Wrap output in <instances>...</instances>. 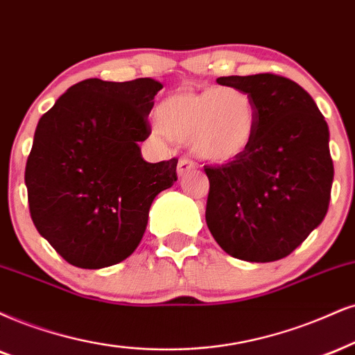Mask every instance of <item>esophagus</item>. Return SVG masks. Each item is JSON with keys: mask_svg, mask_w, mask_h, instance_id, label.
<instances>
[{"mask_svg": "<svg viewBox=\"0 0 355 355\" xmlns=\"http://www.w3.org/2000/svg\"><path fill=\"white\" fill-rule=\"evenodd\" d=\"M192 169H196V164L192 163L189 157L182 156L181 159H179V163H178V174H179V176H184V174H187Z\"/></svg>", "mask_w": 355, "mask_h": 355, "instance_id": "esophagus-1", "label": "esophagus"}]
</instances>
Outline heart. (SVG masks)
Returning a JSON list of instances; mask_svg holds the SVG:
<instances>
[{
	"label": "heart",
	"mask_w": 355,
	"mask_h": 355,
	"mask_svg": "<svg viewBox=\"0 0 355 355\" xmlns=\"http://www.w3.org/2000/svg\"><path fill=\"white\" fill-rule=\"evenodd\" d=\"M157 130L174 141H187L196 156L229 163L250 148L257 135L258 107L235 87L179 90L157 103Z\"/></svg>",
	"instance_id": "heart-1"
}]
</instances>
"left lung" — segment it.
Here are the masks:
<instances>
[{"mask_svg": "<svg viewBox=\"0 0 355 355\" xmlns=\"http://www.w3.org/2000/svg\"><path fill=\"white\" fill-rule=\"evenodd\" d=\"M258 107L247 151L204 166L209 178L205 222L229 255L266 263L288 257L324 218L334 164L329 130L311 95L277 73L218 77Z\"/></svg>", "mask_w": 355, "mask_h": 355, "instance_id": "8db88e82", "label": "left lung"}]
</instances>
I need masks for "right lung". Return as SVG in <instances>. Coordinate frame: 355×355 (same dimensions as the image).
<instances>
[{"label":"right lung","instance_id":"right-lung-1","mask_svg":"<svg viewBox=\"0 0 355 355\" xmlns=\"http://www.w3.org/2000/svg\"><path fill=\"white\" fill-rule=\"evenodd\" d=\"M150 77L87 78L39 120L26 163L29 212L67 263H120L141 242L153 200L178 181V159L146 163L138 143L151 133Z\"/></svg>","mask_w":355,"mask_h":355}]
</instances>
